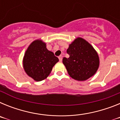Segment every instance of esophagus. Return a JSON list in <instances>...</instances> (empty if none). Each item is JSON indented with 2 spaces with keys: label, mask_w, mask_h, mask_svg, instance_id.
I'll return each instance as SVG.
<instances>
[{
  "label": "esophagus",
  "mask_w": 120,
  "mask_h": 120,
  "mask_svg": "<svg viewBox=\"0 0 120 120\" xmlns=\"http://www.w3.org/2000/svg\"><path fill=\"white\" fill-rule=\"evenodd\" d=\"M58 58H59V61H60V62H61V61H62V55H60V56H59Z\"/></svg>",
  "instance_id": "obj_1"
}]
</instances>
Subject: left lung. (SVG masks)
I'll return each instance as SVG.
<instances>
[{"instance_id": "1", "label": "left lung", "mask_w": 120, "mask_h": 120, "mask_svg": "<svg viewBox=\"0 0 120 120\" xmlns=\"http://www.w3.org/2000/svg\"><path fill=\"white\" fill-rule=\"evenodd\" d=\"M67 52L70 57L64 58L62 62L71 78L85 81L96 74L99 67V56L87 41L77 37L70 44Z\"/></svg>"}]
</instances>
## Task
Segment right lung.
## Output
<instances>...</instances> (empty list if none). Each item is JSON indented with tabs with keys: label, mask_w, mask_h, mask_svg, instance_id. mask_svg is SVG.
<instances>
[{
	"label": "right lung",
	"mask_w": 120,
	"mask_h": 120,
	"mask_svg": "<svg viewBox=\"0 0 120 120\" xmlns=\"http://www.w3.org/2000/svg\"><path fill=\"white\" fill-rule=\"evenodd\" d=\"M58 61L53 53L47 50L46 43L38 39L32 42L24 53L23 69L27 76L40 82L49 76L53 67Z\"/></svg>",
	"instance_id": "obj_1"
}]
</instances>
